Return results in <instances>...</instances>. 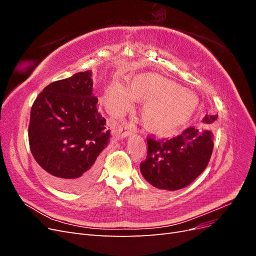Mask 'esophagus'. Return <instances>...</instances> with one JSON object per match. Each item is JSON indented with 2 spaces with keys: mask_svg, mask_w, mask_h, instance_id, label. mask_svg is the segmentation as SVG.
I'll return each mask as SVG.
<instances>
[{
  "mask_svg": "<svg viewBox=\"0 0 256 256\" xmlns=\"http://www.w3.org/2000/svg\"><path fill=\"white\" fill-rule=\"evenodd\" d=\"M136 128L134 122H125L122 124V128L120 130V134L122 138H125L131 134L136 132Z\"/></svg>",
  "mask_w": 256,
  "mask_h": 256,
  "instance_id": "obj_1",
  "label": "esophagus"
}]
</instances>
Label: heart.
Instances as JSON below:
<instances>
[{"label":"heart","instance_id":"1","mask_svg":"<svg viewBox=\"0 0 256 256\" xmlns=\"http://www.w3.org/2000/svg\"><path fill=\"white\" fill-rule=\"evenodd\" d=\"M138 98L144 106L146 125L160 134H172L194 112L196 96L180 85L154 74H138L132 85L116 79L106 90L104 102L113 114H122L134 106Z\"/></svg>","mask_w":256,"mask_h":256}]
</instances>
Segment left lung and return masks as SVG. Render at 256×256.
Masks as SVG:
<instances>
[{
  "label": "left lung",
  "mask_w": 256,
  "mask_h": 256,
  "mask_svg": "<svg viewBox=\"0 0 256 256\" xmlns=\"http://www.w3.org/2000/svg\"><path fill=\"white\" fill-rule=\"evenodd\" d=\"M216 118V114H207L203 122L210 127ZM212 150V131L203 130V127H188L170 140L147 136V156L140 164L141 173L158 189H182L206 168Z\"/></svg>",
  "instance_id": "8db88e82"
}]
</instances>
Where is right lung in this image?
Here are the masks:
<instances>
[{"instance_id":"1","label":"right lung","mask_w":256,"mask_h":256,"mask_svg":"<svg viewBox=\"0 0 256 256\" xmlns=\"http://www.w3.org/2000/svg\"><path fill=\"white\" fill-rule=\"evenodd\" d=\"M90 74L88 70L50 83L30 109V152L47 180L64 191L80 190L94 180L109 142Z\"/></svg>"}]
</instances>
